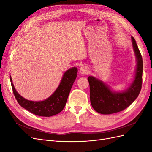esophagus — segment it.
<instances>
[{"label":"esophagus","mask_w":152,"mask_h":152,"mask_svg":"<svg viewBox=\"0 0 152 152\" xmlns=\"http://www.w3.org/2000/svg\"><path fill=\"white\" fill-rule=\"evenodd\" d=\"M79 71H80V73L82 75L87 74V73H89V68L86 66H82L80 67Z\"/></svg>","instance_id":"34e87169"}]
</instances>
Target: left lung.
Returning <instances> with one entry per match:
<instances>
[{
	"mask_svg": "<svg viewBox=\"0 0 152 152\" xmlns=\"http://www.w3.org/2000/svg\"><path fill=\"white\" fill-rule=\"evenodd\" d=\"M132 48L136 59L134 79L130 86L122 91H114L97 78H87L90 87V100L95 111L104 115L121 112L131 105L138 96L141 89L142 59L136 40L131 37Z\"/></svg>",
	"mask_w": 152,
	"mask_h": 152,
	"instance_id": "1",
	"label": "left lung"
}]
</instances>
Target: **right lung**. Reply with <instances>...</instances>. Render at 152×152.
Returning <instances> with one entry per match:
<instances>
[{"instance_id": "1", "label": "right lung", "mask_w": 152, "mask_h": 152, "mask_svg": "<svg viewBox=\"0 0 152 152\" xmlns=\"http://www.w3.org/2000/svg\"><path fill=\"white\" fill-rule=\"evenodd\" d=\"M77 68L72 67L66 70L63 75L61 80L57 89L49 97L43 101L34 102L24 98L18 93L12 82L10 80L14 95L21 107L36 115L50 117L60 113L66 104L72 87L75 82Z\"/></svg>"}]
</instances>
